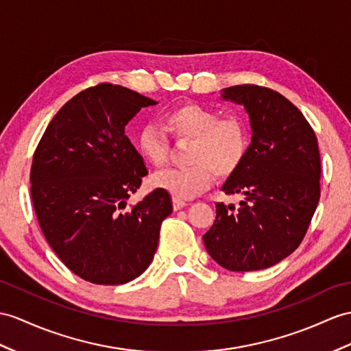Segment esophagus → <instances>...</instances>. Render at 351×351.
I'll return each mask as SVG.
<instances>
[{"instance_id": "1", "label": "esophagus", "mask_w": 351, "mask_h": 351, "mask_svg": "<svg viewBox=\"0 0 351 351\" xmlns=\"http://www.w3.org/2000/svg\"><path fill=\"white\" fill-rule=\"evenodd\" d=\"M187 202L184 199H180V198H173V207L174 210H180L183 207H186Z\"/></svg>"}]
</instances>
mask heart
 <instances>
[{
  "mask_svg": "<svg viewBox=\"0 0 351 351\" xmlns=\"http://www.w3.org/2000/svg\"><path fill=\"white\" fill-rule=\"evenodd\" d=\"M164 130L177 141H191L186 153L189 165L167 169L153 177V184L174 198L187 199L208 189L215 174L229 177L243 165L249 150V130L240 116H221L216 110L186 102L160 116ZM136 147L144 160L162 167L168 155L167 136L153 125L136 134Z\"/></svg>",
  "mask_w": 351,
  "mask_h": 351,
  "instance_id": "obj_1",
  "label": "heart"
}]
</instances>
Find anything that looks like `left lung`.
I'll return each instance as SVG.
<instances>
[{
    "instance_id": "left-lung-1",
    "label": "left lung",
    "mask_w": 351,
    "mask_h": 351,
    "mask_svg": "<svg viewBox=\"0 0 351 351\" xmlns=\"http://www.w3.org/2000/svg\"><path fill=\"white\" fill-rule=\"evenodd\" d=\"M221 97L244 106L253 135L243 165L221 187L241 195L240 207L216 204L204 244L229 271L265 269L298 249L317 208V136L299 108L269 88L238 84Z\"/></svg>"
}]
</instances>
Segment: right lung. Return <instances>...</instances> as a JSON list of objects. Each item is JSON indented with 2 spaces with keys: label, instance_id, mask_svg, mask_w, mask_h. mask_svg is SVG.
I'll return each instance as SVG.
<instances>
[{
  "label": "right lung",
  "instance_id": "1",
  "mask_svg": "<svg viewBox=\"0 0 351 351\" xmlns=\"http://www.w3.org/2000/svg\"><path fill=\"white\" fill-rule=\"evenodd\" d=\"M155 104L119 84H95L58 111L34 152L31 198L43 234L65 267L93 285L143 274L173 213L159 187L126 205L149 171L125 126Z\"/></svg>",
  "mask_w": 351,
  "mask_h": 351
}]
</instances>
